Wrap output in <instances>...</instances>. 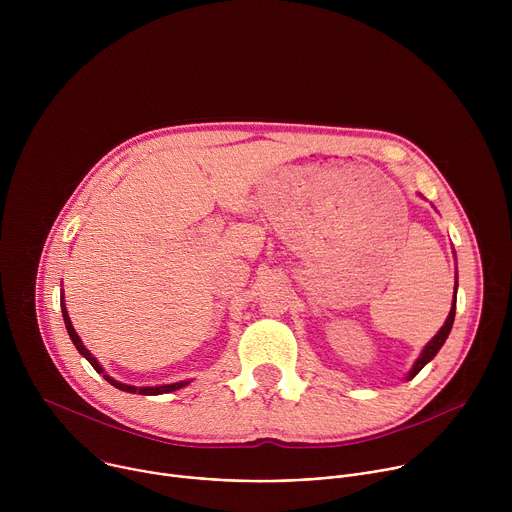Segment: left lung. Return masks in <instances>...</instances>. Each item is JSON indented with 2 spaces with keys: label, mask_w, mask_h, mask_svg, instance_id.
<instances>
[{
  "label": "left lung",
  "mask_w": 512,
  "mask_h": 512,
  "mask_svg": "<svg viewBox=\"0 0 512 512\" xmlns=\"http://www.w3.org/2000/svg\"><path fill=\"white\" fill-rule=\"evenodd\" d=\"M456 294H458V269H456V291H454V300H452V310H450V314H448L444 326H442L440 330H437V334L423 346L421 354H419L417 360L413 362V367H411V371L407 373L405 381H411V379L425 367V364H427L437 352H440V348H442L444 342L448 340V336H450V332H452V326H454V318H456Z\"/></svg>",
  "instance_id": "left-lung-1"
}]
</instances>
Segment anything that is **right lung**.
Instances as JSON below:
<instances>
[{
    "mask_svg": "<svg viewBox=\"0 0 512 512\" xmlns=\"http://www.w3.org/2000/svg\"><path fill=\"white\" fill-rule=\"evenodd\" d=\"M60 308H62L64 326H66V330H68V336H70L72 344L77 346V350H79V352H81V354L91 362V367H93L99 375H103V379H105L107 383H111L115 389H121V391H125V393H137V395H164V393H172V391H178V389H184L186 385H190V381H178V383H170V385H156V387H133V385H125V383L115 381L113 377H109V375L105 373V369L101 367L99 360L89 352V348H85L83 340L79 338V334H77L75 326H72V322H70V318H68L66 304H64V294L60 296Z\"/></svg>",
    "mask_w": 512,
    "mask_h": 512,
    "instance_id": "right-lung-1",
    "label": "right lung"
}]
</instances>
